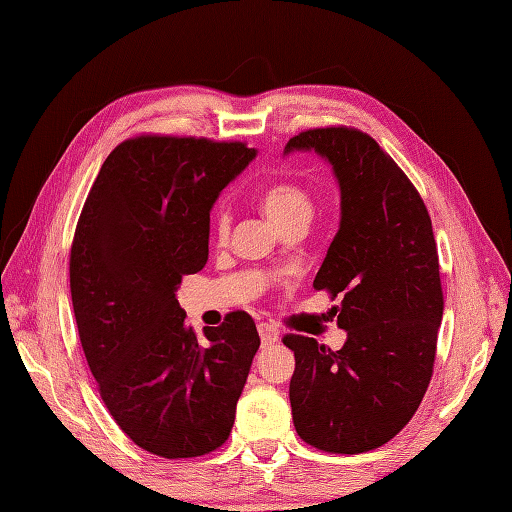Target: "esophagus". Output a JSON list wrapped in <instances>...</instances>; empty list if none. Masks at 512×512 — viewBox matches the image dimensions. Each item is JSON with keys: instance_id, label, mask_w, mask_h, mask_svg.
<instances>
[{"instance_id": "1", "label": "esophagus", "mask_w": 512, "mask_h": 512, "mask_svg": "<svg viewBox=\"0 0 512 512\" xmlns=\"http://www.w3.org/2000/svg\"><path fill=\"white\" fill-rule=\"evenodd\" d=\"M257 331H259V337H261V346H272L274 342H279L277 326H272L268 322H261V324H257Z\"/></svg>"}]
</instances>
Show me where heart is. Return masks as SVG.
I'll use <instances>...</instances> for the list:
<instances>
[{"label": "heart", "mask_w": 512, "mask_h": 512, "mask_svg": "<svg viewBox=\"0 0 512 512\" xmlns=\"http://www.w3.org/2000/svg\"><path fill=\"white\" fill-rule=\"evenodd\" d=\"M261 205H264L266 216L279 229L287 227L290 222H296V220H311L313 216L311 196L303 188L294 186V183H277V186H270L264 192V196H261ZM212 220H214V231L218 238H227L229 227H231V214L225 203H220L214 209Z\"/></svg>", "instance_id": "b5f03b06"}]
</instances>
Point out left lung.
I'll return each instance as SVG.
<instances>
[{
    "mask_svg": "<svg viewBox=\"0 0 512 512\" xmlns=\"http://www.w3.org/2000/svg\"><path fill=\"white\" fill-rule=\"evenodd\" d=\"M318 153L339 186V229L313 287L342 296L339 350L285 335L298 437L333 454L387 443L409 424L432 376L443 316L439 255L424 201L368 134L309 129L285 144Z\"/></svg>",
    "mask_w": 512,
    "mask_h": 512,
    "instance_id": "left-lung-1",
    "label": "left lung"
}]
</instances>
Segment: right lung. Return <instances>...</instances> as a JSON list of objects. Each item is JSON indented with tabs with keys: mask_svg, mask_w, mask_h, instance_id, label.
I'll return each instance as SVG.
<instances>
[{
	"mask_svg": "<svg viewBox=\"0 0 512 512\" xmlns=\"http://www.w3.org/2000/svg\"><path fill=\"white\" fill-rule=\"evenodd\" d=\"M255 155L242 142L125 140L77 222L71 298L88 368L116 424L151 454L203 456L233 428L255 322L233 311L199 337L175 294L205 268L209 212Z\"/></svg>",
	"mask_w": 512,
	"mask_h": 512,
	"instance_id": "1",
	"label": "right lung"
}]
</instances>
